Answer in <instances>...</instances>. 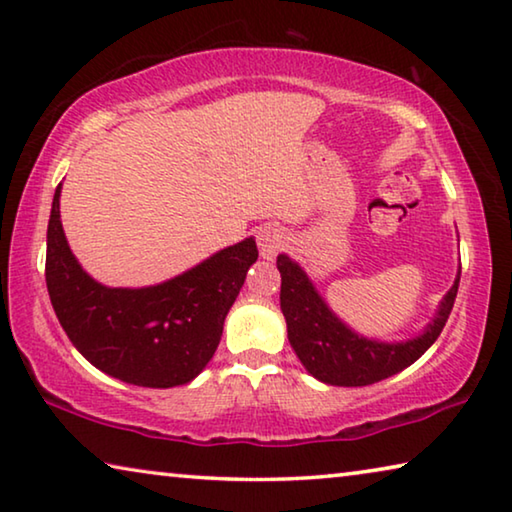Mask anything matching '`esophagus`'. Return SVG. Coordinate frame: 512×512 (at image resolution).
<instances>
[{"label": "esophagus", "instance_id": "1", "mask_svg": "<svg viewBox=\"0 0 512 512\" xmlns=\"http://www.w3.org/2000/svg\"><path fill=\"white\" fill-rule=\"evenodd\" d=\"M284 232L273 228V225H264L262 230L257 232V246H259V255L264 259H273L277 255V250L284 246Z\"/></svg>", "mask_w": 512, "mask_h": 512}]
</instances>
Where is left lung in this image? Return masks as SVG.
I'll return each mask as SVG.
<instances>
[{"label":"left lung","instance_id":"obj_1","mask_svg":"<svg viewBox=\"0 0 512 512\" xmlns=\"http://www.w3.org/2000/svg\"><path fill=\"white\" fill-rule=\"evenodd\" d=\"M277 271L282 275L280 307L287 320L289 343L311 377L329 386L377 384L409 368L427 352L443 332L452 314L461 266L452 289L445 293L422 334L406 341H379L354 332L334 314L314 282L289 255H277Z\"/></svg>","mask_w":512,"mask_h":512}]
</instances>
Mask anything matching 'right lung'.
Instances as JSON below:
<instances>
[{
	"instance_id": "obj_1",
	"label": "right lung",
	"mask_w": 512,
	"mask_h": 512,
	"mask_svg": "<svg viewBox=\"0 0 512 512\" xmlns=\"http://www.w3.org/2000/svg\"><path fill=\"white\" fill-rule=\"evenodd\" d=\"M56 187L47 228V291L69 341L94 368L144 388L183 386L219 348L223 323L257 262L253 237L153 287H106L83 271L60 223Z\"/></svg>"
}]
</instances>
